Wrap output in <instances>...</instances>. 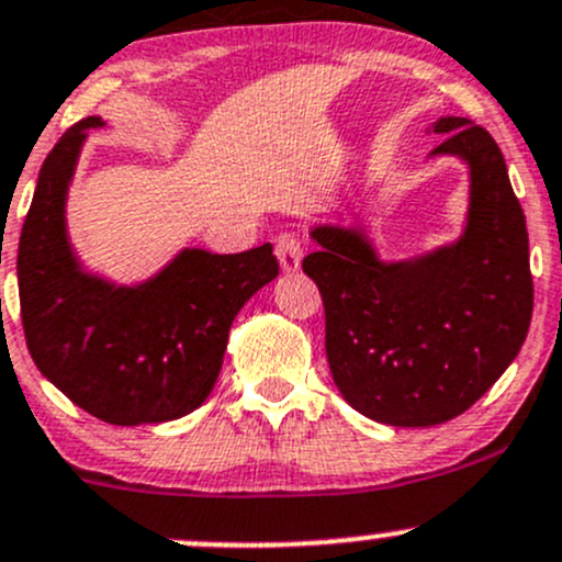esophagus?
Listing matches in <instances>:
<instances>
[{
	"instance_id": "1",
	"label": "esophagus",
	"mask_w": 562,
	"mask_h": 562,
	"mask_svg": "<svg viewBox=\"0 0 562 562\" xmlns=\"http://www.w3.org/2000/svg\"><path fill=\"white\" fill-rule=\"evenodd\" d=\"M274 252H277V260H280V269L285 271V274L299 271V266H302V241H299L296 236L293 234L277 236Z\"/></svg>"
}]
</instances>
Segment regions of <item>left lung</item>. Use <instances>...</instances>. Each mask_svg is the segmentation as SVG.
Returning a JSON list of instances; mask_svg holds the SVG:
<instances>
[{
	"label": "left lung",
	"instance_id": "8db88e82",
	"mask_svg": "<svg viewBox=\"0 0 562 562\" xmlns=\"http://www.w3.org/2000/svg\"><path fill=\"white\" fill-rule=\"evenodd\" d=\"M432 157L470 168L457 241L383 260L361 225H315L304 258L326 307V356L353 411L389 427L457 418L508 370L532 315L525 212L501 146L464 116L432 124Z\"/></svg>",
	"mask_w": 562,
	"mask_h": 562
}]
</instances>
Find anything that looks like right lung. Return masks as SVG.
Listing matches in <instances>:
<instances>
[{"label": "right lung", "mask_w": 562, "mask_h": 562, "mask_svg": "<svg viewBox=\"0 0 562 562\" xmlns=\"http://www.w3.org/2000/svg\"><path fill=\"white\" fill-rule=\"evenodd\" d=\"M103 124H72L40 168L15 266L26 345L37 370L100 422H173L212 394L231 323L280 263L263 245L236 255L187 247L135 285L83 269L67 234V190L87 133Z\"/></svg>", "instance_id": "obj_1"}]
</instances>
